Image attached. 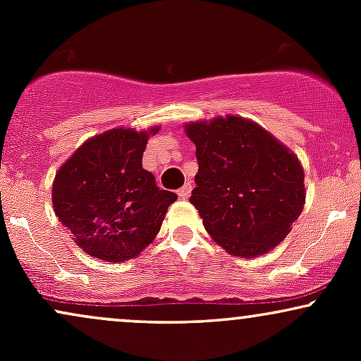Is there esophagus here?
I'll list each match as a JSON object with an SVG mask.
<instances>
[{
  "label": "esophagus",
  "mask_w": 361,
  "mask_h": 361,
  "mask_svg": "<svg viewBox=\"0 0 361 361\" xmlns=\"http://www.w3.org/2000/svg\"><path fill=\"white\" fill-rule=\"evenodd\" d=\"M190 193H192V183H185L180 190H178V197H180L181 200H186V198L190 197Z\"/></svg>",
  "instance_id": "esophagus-1"
}]
</instances>
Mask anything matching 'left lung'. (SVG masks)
Segmentation results:
<instances>
[{"label": "left lung", "mask_w": 361, "mask_h": 361, "mask_svg": "<svg viewBox=\"0 0 361 361\" xmlns=\"http://www.w3.org/2000/svg\"><path fill=\"white\" fill-rule=\"evenodd\" d=\"M185 130L198 161L190 202L214 241L243 258L283 241L305 204L297 156L258 123L234 115Z\"/></svg>", "instance_id": "left-lung-1"}]
</instances>
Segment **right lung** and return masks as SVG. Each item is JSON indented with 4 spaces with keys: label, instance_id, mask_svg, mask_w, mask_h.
<instances>
[{
    "label": "right lung",
    "instance_id": "1",
    "mask_svg": "<svg viewBox=\"0 0 361 361\" xmlns=\"http://www.w3.org/2000/svg\"><path fill=\"white\" fill-rule=\"evenodd\" d=\"M151 130L111 128L86 140L52 183L57 219L78 246L110 263L137 256L159 233L176 193L159 190L142 168Z\"/></svg>",
    "mask_w": 361,
    "mask_h": 361
}]
</instances>
